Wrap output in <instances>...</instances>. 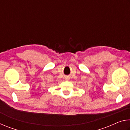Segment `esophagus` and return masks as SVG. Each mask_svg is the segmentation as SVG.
<instances>
[{
	"instance_id": "1",
	"label": "esophagus",
	"mask_w": 130,
	"mask_h": 130,
	"mask_svg": "<svg viewBox=\"0 0 130 130\" xmlns=\"http://www.w3.org/2000/svg\"><path fill=\"white\" fill-rule=\"evenodd\" d=\"M65 80H69V78H68V77H67V78H65Z\"/></svg>"
}]
</instances>
